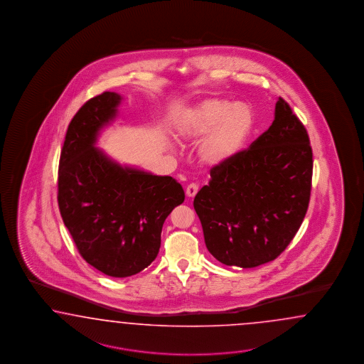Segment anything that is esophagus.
Returning a JSON list of instances; mask_svg holds the SVG:
<instances>
[{
  "mask_svg": "<svg viewBox=\"0 0 364 364\" xmlns=\"http://www.w3.org/2000/svg\"><path fill=\"white\" fill-rule=\"evenodd\" d=\"M198 184L192 183V184H189V186H188L187 189H186V193H187L188 198H195V196H196V193H198Z\"/></svg>",
  "mask_w": 364,
  "mask_h": 364,
  "instance_id": "1",
  "label": "esophagus"
}]
</instances>
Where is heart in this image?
Returning a JSON list of instances; mask_svg holds the SVG:
<instances>
[{
    "label": "heart",
    "instance_id": "1",
    "mask_svg": "<svg viewBox=\"0 0 364 364\" xmlns=\"http://www.w3.org/2000/svg\"><path fill=\"white\" fill-rule=\"evenodd\" d=\"M254 127V112L248 105L218 97L198 101L176 122L178 136L187 141L210 134L201 148V157L212 166L224 164L240 154Z\"/></svg>",
    "mask_w": 364,
    "mask_h": 364
}]
</instances>
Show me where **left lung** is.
<instances>
[{"label":"left lung","instance_id":"8db88e82","mask_svg":"<svg viewBox=\"0 0 364 364\" xmlns=\"http://www.w3.org/2000/svg\"><path fill=\"white\" fill-rule=\"evenodd\" d=\"M312 148L304 125L279 97L275 120L248 149L210 169L193 207L213 257L254 268L275 260L309 210Z\"/></svg>","mask_w":364,"mask_h":364}]
</instances>
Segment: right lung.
<instances>
[{"instance_id": "1", "label": "right lung", "mask_w": 364, "mask_h": 364, "mask_svg": "<svg viewBox=\"0 0 364 364\" xmlns=\"http://www.w3.org/2000/svg\"><path fill=\"white\" fill-rule=\"evenodd\" d=\"M122 96L88 100L66 131L58 166V208L84 260L112 277L136 275L156 259L168 215L186 195L173 177L122 166L96 148Z\"/></svg>"}]
</instances>
